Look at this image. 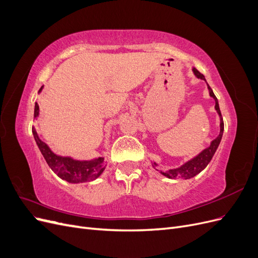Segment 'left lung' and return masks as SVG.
Instances as JSON below:
<instances>
[{
	"mask_svg": "<svg viewBox=\"0 0 258 258\" xmlns=\"http://www.w3.org/2000/svg\"><path fill=\"white\" fill-rule=\"evenodd\" d=\"M192 72L195 74V76L197 77V79H200L202 81H206L205 76L202 75L196 68H192ZM208 86V90H209V95L211 98H213L215 101V111L218 114V117H220V135L217 136L216 139H214L212 142L210 143V146L205 148L204 151L201 153H199L197 156H195L194 158H191L190 160L186 161L185 163L181 167L175 168V169H169V170H159L158 167L159 165L156 161L152 162L153 163V167L156 171H158V172L166 176L168 178H175V177H181L184 179H188L191 178L194 176H196L197 174H199L202 170H205L206 167L209 165V162L212 159V157L214 156L218 145L221 143V140L223 137V132H224V121H223V117L221 114V110H220V106H218V101L215 97V95L213 93V90L211 89V87L209 86V84L207 83Z\"/></svg>",
	"mask_w": 258,
	"mask_h": 258,
	"instance_id": "1",
	"label": "left lung"
}]
</instances>
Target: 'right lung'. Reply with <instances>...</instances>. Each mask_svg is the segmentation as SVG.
<instances>
[{
  "label": "right lung",
  "mask_w": 258,
  "mask_h": 258,
  "mask_svg": "<svg viewBox=\"0 0 258 258\" xmlns=\"http://www.w3.org/2000/svg\"><path fill=\"white\" fill-rule=\"evenodd\" d=\"M44 86L38 90L41 93ZM40 115V107L35 102L34 107V118L37 119ZM32 134L34 137L35 142L40 148L42 155L46 162L48 163L49 168L56 173L60 178L71 184H79L85 182H91L93 179L98 178L101 174L104 172L105 163L104 157H95L89 160H79L74 159L71 156H61L54 154L50 147L43 142L38 137L35 128H32Z\"/></svg>",
  "instance_id": "add662e5"
}]
</instances>
